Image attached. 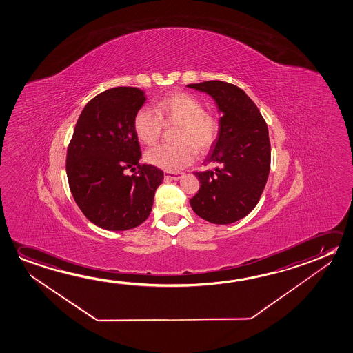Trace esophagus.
Masks as SVG:
<instances>
[{
  "instance_id": "obj_1",
  "label": "esophagus",
  "mask_w": 353,
  "mask_h": 353,
  "mask_svg": "<svg viewBox=\"0 0 353 353\" xmlns=\"http://www.w3.org/2000/svg\"><path fill=\"white\" fill-rule=\"evenodd\" d=\"M183 176V174L181 173H164V179L165 180H179L180 178Z\"/></svg>"
}]
</instances>
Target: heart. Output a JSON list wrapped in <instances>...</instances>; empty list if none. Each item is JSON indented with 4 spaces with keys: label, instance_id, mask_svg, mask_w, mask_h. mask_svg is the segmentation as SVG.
Returning a JSON list of instances; mask_svg holds the SVG:
<instances>
[{
    "label": "heart",
    "instance_id": "b5f03b06",
    "mask_svg": "<svg viewBox=\"0 0 353 353\" xmlns=\"http://www.w3.org/2000/svg\"><path fill=\"white\" fill-rule=\"evenodd\" d=\"M178 123L173 143H164L147 152L145 161L167 172H179L195 161L196 151L208 153L219 139V119L206 112L199 98L185 92L164 95L154 109L142 107L134 114L132 128L136 137L153 145L162 134L163 123Z\"/></svg>",
    "mask_w": 353,
    "mask_h": 353
}]
</instances>
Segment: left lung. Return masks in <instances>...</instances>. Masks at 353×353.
Instances as JSON below:
<instances>
[{
  "label": "left lung",
  "instance_id": "left-lung-1",
  "mask_svg": "<svg viewBox=\"0 0 353 353\" xmlns=\"http://www.w3.org/2000/svg\"><path fill=\"white\" fill-rule=\"evenodd\" d=\"M216 101L222 117L216 143L205 159L213 170L195 172L200 189L190 199L194 212L214 224H230L256 206L269 178V130L255 103L234 84L208 81L188 84Z\"/></svg>",
  "mask_w": 353,
  "mask_h": 353
}]
</instances>
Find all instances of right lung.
Here are the masks:
<instances>
[{
    "instance_id": "1",
    "label": "right lung",
    "mask_w": 353,
    "mask_h": 353,
    "mask_svg": "<svg viewBox=\"0 0 353 353\" xmlns=\"http://www.w3.org/2000/svg\"><path fill=\"white\" fill-rule=\"evenodd\" d=\"M145 101L143 90L134 87L95 95L81 112L68 143L70 190L84 216L104 230H128L143 223L162 184L161 169L140 164L132 128ZM129 170L135 173L128 174Z\"/></svg>"
}]
</instances>
